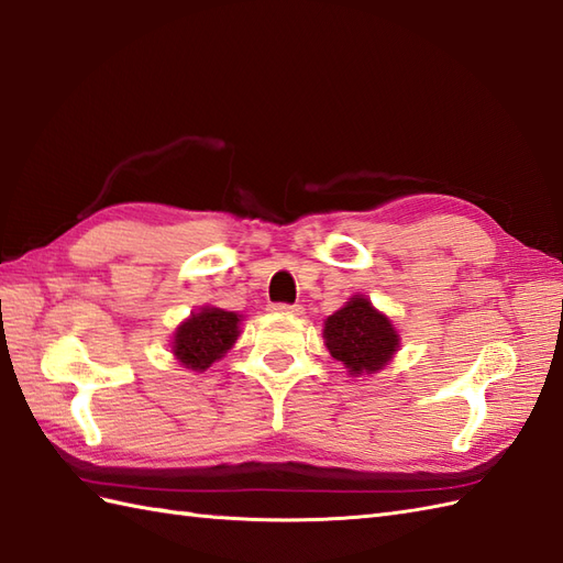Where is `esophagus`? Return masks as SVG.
<instances>
[{
  "instance_id": "34e87169",
  "label": "esophagus",
  "mask_w": 563,
  "mask_h": 563,
  "mask_svg": "<svg viewBox=\"0 0 563 563\" xmlns=\"http://www.w3.org/2000/svg\"><path fill=\"white\" fill-rule=\"evenodd\" d=\"M273 311H278V313H302V305H273L271 307Z\"/></svg>"
}]
</instances>
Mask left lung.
Returning <instances> with one entry per match:
<instances>
[{"label":"left lung","instance_id":"8db88e82","mask_svg":"<svg viewBox=\"0 0 563 563\" xmlns=\"http://www.w3.org/2000/svg\"><path fill=\"white\" fill-rule=\"evenodd\" d=\"M323 343L352 376L384 369L400 347L394 323L367 297H350L345 307L331 313L323 323Z\"/></svg>","mask_w":563,"mask_h":563}]
</instances>
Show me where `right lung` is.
Listing matches in <instances>:
<instances>
[{"label":"right lung","mask_w":563,"mask_h":563,"mask_svg":"<svg viewBox=\"0 0 563 563\" xmlns=\"http://www.w3.org/2000/svg\"><path fill=\"white\" fill-rule=\"evenodd\" d=\"M242 317L218 307H201L179 323L173 338V355L181 367L206 372L234 345L240 335Z\"/></svg>","instance_id":"right-lung-1"}]
</instances>
